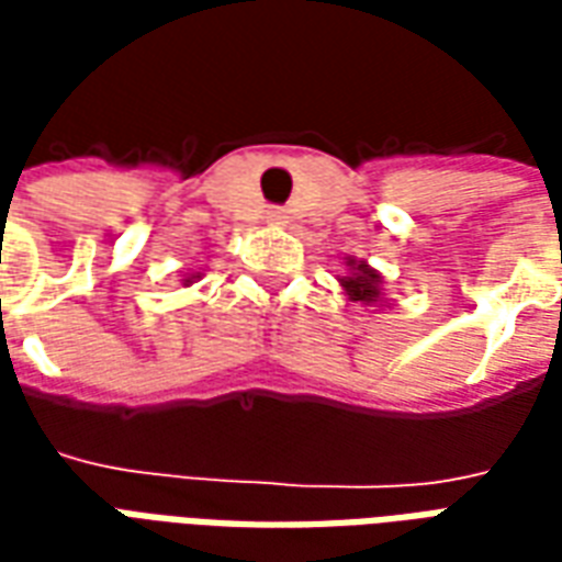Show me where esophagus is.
Instances as JSON below:
<instances>
[{
  "label": "esophagus",
  "instance_id": "34e87169",
  "mask_svg": "<svg viewBox=\"0 0 562 562\" xmlns=\"http://www.w3.org/2000/svg\"><path fill=\"white\" fill-rule=\"evenodd\" d=\"M265 220H268L270 225H285V222H289V213L282 207H270L268 213H265Z\"/></svg>",
  "mask_w": 562,
  "mask_h": 562
}]
</instances>
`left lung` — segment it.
Returning a JSON list of instances; mask_svg holds the SVG:
<instances>
[{
  "label": "left lung",
  "instance_id": "1",
  "mask_svg": "<svg viewBox=\"0 0 562 562\" xmlns=\"http://www.w3.org/2000/svg\"><path fill=\"white\" fill-rule=\"evenodd\" d=\"M349 265H352V261H349ZM379 282H382L379 280V273H373L367 265H358L352 277L342 280V289L349 292L352 301H367V304H370V301H376L379 297Z\"/></svg>",
  "mask_w": 562,
  "mask_h": 562
}]
</instances>
